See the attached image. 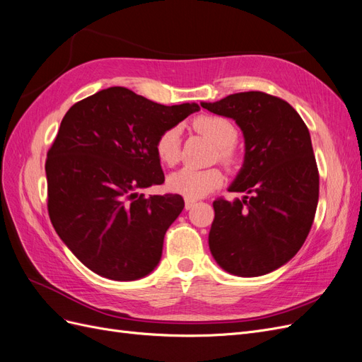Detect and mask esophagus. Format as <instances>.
<instances>
[{"mask_svg": "<svg viewBox=\"0 0 362 362\" xmlns=\"http://www.w3.org/2000/svg\"><path fill=\"white\" fill-rule=\"evenodd\" d=\"M195 204H197L195 200H188V198H186V200H185V209H186V211H189V209H192Z\"/></svg>", "mask_w": 362, "mask_h": 362, "instance_id": "esophagus-1", "label": "esophagus"}]
</instances>
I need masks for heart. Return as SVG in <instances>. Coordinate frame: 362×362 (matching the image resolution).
<instances>
[{
    "mask_svg": "<svg viewBox=\"0 0 362 362\" xmlns=\"http://www.w3.org/2000/svg\"><path fill=\"white\" fill-rule=\"evenodd\" d=\"M192 126L197 132L207 136L216 146L215 158H218L221 164H224L228 170H235L238 167L240 156L235 143L238 141L239 131L235 123L227 117H221V115L203 114L194 119ZM155 153L160 164L167 167L177 164L180 158V132L177 127H168L159 134L155 141ZM223 183L224 174L219 168H182L170 174L167 188L188 200H195V198H202L218 189Z\"/></svg>",
    "mask_w": 362,
    "mask_h": 362,
    "instance_id": "1",
    "label": "heart"
}]
</instances>
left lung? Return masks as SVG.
I'll return each instance as SVG.
<instances>
[{
	"label": "left lung",
	"instance_id": "8db88e82",
	"mask_svg": "<svg viewBox=\"0 0 362 362\" xmlns=\"http://www.w3.org/2000/svg\"><path fill=\"white\" fill-rule=\"evenodd\" d=\"M202 107L235 120L245 136L243 167L228 189L245 197L214 202L209 248L233 275L269 274L300 250L316 215L319 170L308 127L290 103L263 91Z\"/></svg>",
	"mask_w": 362,
	"mask_h": 362
}]
</instances>
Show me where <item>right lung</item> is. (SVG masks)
<instances>
[{"label": "right lung", "instance_id": "obj_1", "mask_svg": "<svg viewBox=\"0 0 362 362\" xmlns=\"http://www.w3.org/2000/svg\"><path fill=\"white\" fill-rule=\"evenodd\" d=\"M198 110L197 103L165 107L110 87L66 112L45 164L48 214L90 271L132 281L158 266L185 202L177 194L147 198L138 189L164 183L156 138Z\"/></svg>", "mask_w": 362, "mask_h": 362}]
</instances>
